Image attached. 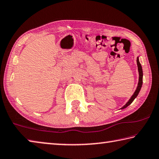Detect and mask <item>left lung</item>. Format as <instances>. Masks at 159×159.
I'll return each mask as SVG.
<instances>
[{
  "mask_svg": "<svg viewBox=\"0 0 159 159\" xmlns=\"http://www.w3.org/2000/svg\"><path fill=\"white\" fill-rule=\"evenodd\" d=\"M137 64H138V71H139V82H138V87H137V89L136 90L134 91V94L133 95V96L131 97L130 99H129V101L126 103L124 106H123L121 109H125L127 107L128 105H130V104L132 103V102H133V100L139 93V91H140V89L142 88V76H143V73H142V66L140 63H139V59L138 57L137 58Z\"/></svg>",
  "mask_w": 159,
  "mask_h": 159,
  "instance_id": "left-lung-1",
  "label": "left lung"
}]
</instances>
